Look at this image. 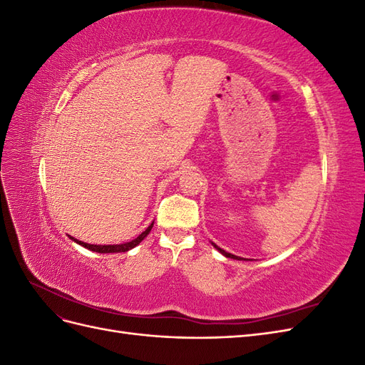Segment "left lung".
<instances>
[{
    "instance_id": "8db88e82",
    "label": "left lung",
    "mask_w": 365,
    "mask_h": 365,
    "mask_svg": "<svg viewBox=\"0 0 365 365\" xmlns=\"http://www.w3.org/2000/svg\"><path fill=\"white\" fill-rule=\"evenodd\" d=\"M212 245L220 252V254H224V256L225 257H230V259H236V260H245V259H242V257H237V256H235V254H230V252H227V251H224L222 248H219L216 244H213V242H212Z\"/></svg>"
}]
</instances>
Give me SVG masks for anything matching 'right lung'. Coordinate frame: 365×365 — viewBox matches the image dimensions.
<instances>
[{
    "label": "right lung",
    "instance_id": "obj_1",
    "mask_svg": "<svg viewBox=\"0 0 365 365\" xmlns=\"http://www.w3.org/2000/svg\"><path fill=\"white\" fill-rule=\"evenodd\" d=\"M152 227H153V222L145 231H143L141 235H138V237H135L134 240H130V242H126V244H120V245H91V244H85V242H82V240H77V239H74L71 236H70V239L74 240L76 244L85 247L86 250H91V251H96V252H102V254L103 252H126V251L132 250L134 247H137L140 242L150 233Z\"/></svg>",
    "mask_w": 365,
    "mask_h": 365
}]
</instances>
